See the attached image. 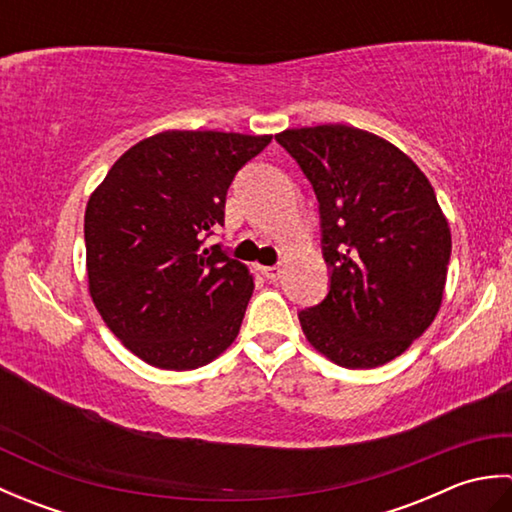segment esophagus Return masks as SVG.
<instances>
[{
    "instance_id": "obj_1",
    "label": "esophagus",
    "mask_w": 512,
    "mask_h": 512,
    "mask_svg": "<svg viewBox=\"0 0 512 512\" xmlns=\"http://www.w3.org/2000/svg\"><path fill=\"white\" fill-rule=\"evenodd\" d=\"M262 273H264L266 279L277 281L281 277V268L279 266H266V268H262Z\"/></svg>"
}]
</instances>
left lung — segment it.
Segmentation results:
<instances>
[{"instance_id": "1", "label": "left lung", "mask_w": 512, "mask_h": 512, "mask_svg": "<svg viewBox=\"0 0 512 512\" xmlns=\"http://www.w3.org/2000/svg\"><path fill=\"white\" fill-rule=\"evenodd\" d=\"M277 143L319 200L330 290L299 312L303 334L347 369L394 361L440 310L451 231L427 176L387 140L350 125L286 129Z\"/></svg>"}]
</instances>
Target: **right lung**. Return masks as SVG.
<instances>
[{
  "mask_svg": "<svg viewBox=\"0 0 512 512\" xmlns=\"http://www.w3.org/2000/svg\"><path fill=\"white\" fill-rule=\"evenodd\" d=\"M273 136L162 132L118 158L85 209L90 295L121 343L160 369H195L235 341L253 275L220 244L235 173Z\"/></svg>",
  "mask_w": 512,
  "mask_h": 512,
  "instance_id": "right-lung-1",
  "label": "right lung"
}]
</instances>
